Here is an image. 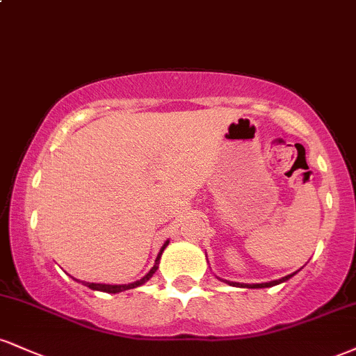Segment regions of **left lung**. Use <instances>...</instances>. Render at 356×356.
Here are the masks:
<instances>
[{
	"label": "left lung",
	"mask_w": 356,
	"mask_h": 356,
	"mask_svg": "<svg viewBox=\"0 0 356 356\" xmlns=\"http://www.w3.org/2000/svg\"><path fill=\"white\" fill-rule=\"evenodd\" d=\"M298 273V271H296ZM296 273H291V275H288V276H284V277H281V280H275V281H269V283H257V284H246V283H234V281H226V280H220V277H218V280H220V281H224V283H227V284H231V286H238V288H271V286H276V284H281V283H284V281H288L289 277H293L296 275Z\"/></svg>",
	"instance_id": "1"
}]
</instances>
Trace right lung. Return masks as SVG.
<instances>
[{"label": "right lung", "mask_w": 356, "mask_h": 356, "mask_svg": "<svg viewBox=\"0 0 356 356\" xmlns=\"http://www.w3.org/2000/svg\"><path fill=\"white\" fill-rule=\"evenodd\" d=\"M167 246H169V239H167L165 243L162 244L161 251H159L157 257H155V263H154V266L150 268V271L147 273V275H145L144 277H140V280L134 281V283H129V284H100V283H85V281H81V284L88 286V288H90V289H93V291L112 293V295H115V293L127 291V289H134V288H138V286L145 284L147 281H149L150 277H152V276L155 275V271H157V269H159V263H161V256H162V252H164V249H165ZM75 281H79V280H75Z\"/></svg>", "instance_id": "1"}]
</instances>
